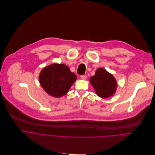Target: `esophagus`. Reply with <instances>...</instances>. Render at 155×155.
<instances>
[{"label": "esophagus", "mask_w": 155, "mask_h": 155, "mask_svg": "<svg viewBox=\"0 0 155 155\" xmlns=\"http://www.w3.org/2000/svg\"><path fill=\"white\" fill-rule=\"evenodd\" d=\"M81 78L83 80H85L87 78V76L86 75H82V76H81Z\"/></svg>", "instance_id": "esophagus-1"}]
</instances>
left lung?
Here are the masks:
<instances>
[{
	"label": "left lung",
	"instance_id": "obj_1",
	"mask_svg": "<svg viewBox=\"0 0 155 155\" xmlns=\"http://www.w3.org/2000/svg\"><path fill=\"white\" fill-rule=\"evenodd\" d=\"M97 94L102 98H107L114 95L117 90V84L113 75L105 69L100 68L97 70L95 74L90 79Z\"/></svg>",
	"mask_w": 155,
	"mask_h": 155
}]
</instances>
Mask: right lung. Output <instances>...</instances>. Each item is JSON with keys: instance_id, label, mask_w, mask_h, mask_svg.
<instances>
[{"instance_id": "obj_1", "label": "right lung", "mask_w": 155, "mask_h": 155, "mask_svg": "<svg viewBox=\"0 0 155 155\" xmlns=\"http://www.w3.org/2000/svg\"><path fill=\"white\" fill-rule=\"evenodd\" d=\"M76 74L64 64H54L44 68L39 75V81L49 95L58 98L67 94L76 80Z\"/></svg>"}]
</instances>
